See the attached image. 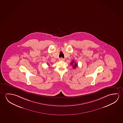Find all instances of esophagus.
Listing matches in <instances>:
<instances>
[{
    "label": "esophagus",
    "mask_w": 123,
    "mask_h": 123,
    "mask_svg": "<svg viewBox=\"0 0 123 123\" xmlns=\"http://www.w3.org/2000/svg\"><path fill=\"white\" fill-rule=\"evenodd\" d=\"M59 60L60 61H63L64 60V59H63L62 58H60V59H59Z\"/></svg>",
    "instance_id": "1"
}]
</instances>
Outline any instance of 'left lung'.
Segmentation results:
<instances>
[{"label":"left lung","instance_id":"8db88e82","mask_svg":"<svg viewBox=\"0 0 123 123\" xmlns=\"http://www.w3.org/2000/svg\"><path fill=\"white\" fill-rule=\"evenodd\" d=\"M70 64L73 65V68H74V69L76 68V67L77 66V64L75 63L74 61H73L72 62H71Z\"/></svg>","mask_w":123,"mask_h":123}]
</instances>
